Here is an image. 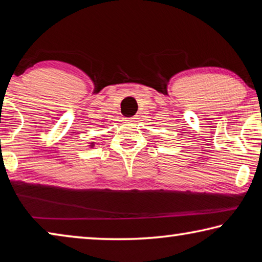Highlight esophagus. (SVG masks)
Here are the masks:
<instances>
[{
  "label": "esophagus",
  "mask_w": 262,
  "mask_h": 262,
  "mask_svg": "<svg viewBox=\"0 0 262 262\" xmlns=\"http://www.w3.org/2000/svg\"><path fill=\"white\" fill-rule=\"evenodd\" d=\"M138 119H139V117L134 116V117H130V118H127L126 121H127V122H131V123H136V122H138Z\"/></svg>",
  "instance_id": "obj_1"
}]
</instances>
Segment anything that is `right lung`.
Returning a JSON list of instances; mask_svg holds the SVG:
<instances>
[{
    "label": "right lung",
    "mask_w": 262,
    "mask_h": 262,
    "mask_svg": "<svg viewBox=\"0 0 262 262\" xmlns=\"http://www.w3.org/2000/svg\"><path fill=\"white\" fill-rule=\"evenodd\" d=\"M95 146V143L94 141H92V143H89V147H91V148H93Z\"/></svg>",
    "instance_id": "obj_1"
}]
</instances>
